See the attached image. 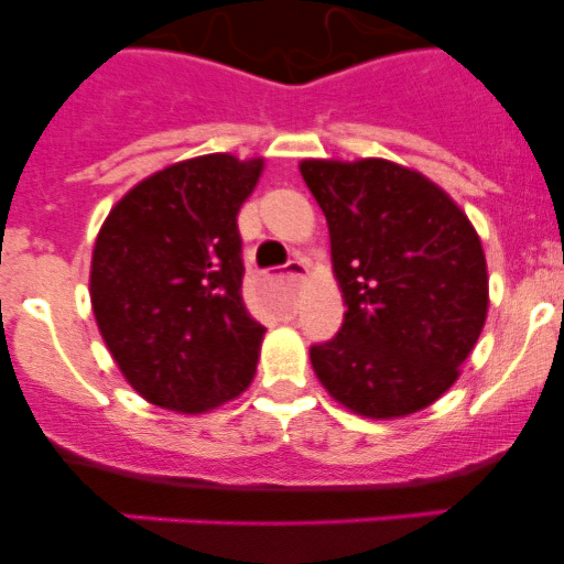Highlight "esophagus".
<instances>
[{"mask_svg": "<svg viewBox=\"0 0 564 564\" xmlns=\"http://www.w3.org/2000/svg\"><path fill=\"white\" fill-rule=\"evenodd\" d=\"M305 270H308V267H305L303 259H292L286 264V270H283V278H286V281L292 283V286H297V283L305 278Z\"/></svg>", "mask_w": 564, "mask_h": 564, "instance_id": "obj_1", "label": "esophagus"}]
</instances>
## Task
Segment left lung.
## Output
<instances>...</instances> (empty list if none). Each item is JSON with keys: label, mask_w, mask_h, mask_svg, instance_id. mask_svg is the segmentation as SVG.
<instances>
[{"label": "left lung", "mask_w": 564, "mask_h": 564, "mask_svg": "<svg viewBox=\"0 0 564 564\" xmlns=\"http://www.w3.org/2000/svg\"><path fill=\"white\" fill-rule=\"evenodd\" d=\"M327 218L344 324L311 346L335 401L362 417H403L458 379L488 314L486 256L458 204L398 163L303 161Z\"/></svg>", "instance_id": "obj_1"}]
</instances>
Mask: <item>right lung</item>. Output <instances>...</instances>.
I'll list each match as a JSON object with an SVG mask.
<instances>
[{
    "mask_svg": "<svg viewBox=\"0 0 564 564\" xmlns=\"http://www.w3.org/2000/svg\"><path fill=\"white\" fill-rule=\"evenodd\" d=\"M264 161L202 155L147 176L108 213L89 294L108 351L135 392L198 414L240 395L264 327L242 303L237 213Z\"/></svg>",
    "mask_w": 564,
    "mask_h": 564,
    "instance_id": "add662e5",
    "label": "right lung"
}]
</instances>
